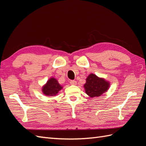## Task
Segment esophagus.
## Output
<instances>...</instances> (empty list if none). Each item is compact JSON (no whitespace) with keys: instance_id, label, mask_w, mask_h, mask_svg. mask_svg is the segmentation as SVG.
I'll return each instance as SVG.
<instances>
[{"instance_id":"obj_1","label":"esophagus","mask_w":146,"mask_h":146,"mask_svg":"<svg viewBox=\"0 0 146 146\" xmlns=\"http://www.w3.org/2000/svg\"><path fill=\"white\" fill-rule=\"evenodd\" d=\"M70 83L71 84V85H76V84H77V82L75 81V80H70Z\"/></svg>"}]
</instances>
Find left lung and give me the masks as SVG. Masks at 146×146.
I'll list each match as a JSON object with an SVG mask.
<instances>
[{
    "label": "left lung",
    "instance_id": "left-lung-1",
    "mask_svg": "<svg viewBox=\"0 0 146 146\" xmlns=\"http://www.w3.org/2000/svg\"><path fill=\"white\" fill-rule=\"evenodd\" d=\"M110 86L109 82L104 78H99L93 74H91L86 78L84 85L86 93L91 98L99 97L107 91Z\"/></svg>",
    "mask_w": 146,
    "mask_h": 146
}]
</instances>
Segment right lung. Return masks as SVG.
Here are the masks:
<instances>
[{
  "label": "right lung",
  "instance_id": "add662e5",
  "mask_svg": "<svg viewBox=\"0 0 146 146\" xmlns=\"http://www.w3.org/2000/svg\"><path fill=\"white\" fill-rule=\"evenodd\" d=\"M62 88L55 78H51L42 87V91L46 96H55L62 89Z\"/></svg>",
  "mask_w": 146,
  "mask_h": 146
}]
</instances>
